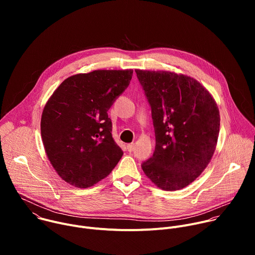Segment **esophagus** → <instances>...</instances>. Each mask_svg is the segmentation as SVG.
I'll list each match as a JSON object with an SVG mask.
<instances>
[{"label": "esophagus", "instance_id": "34e87169", "mask_svg": "<svg viewBox=\"0 0 255 255\" xmlns=\"http://www.w3.org/2000/svg\"><path fill=\"white\" fill-rule=\"evenodd\" d=\"M134 147H135V144L134 143H131V144H128L127 145V149H128V151H133L134 150Z\"/></svg>", "mask_w": 255, "mask_h": 255}]
</instances>
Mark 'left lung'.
<instances>
[{
	"instance_id": "left-lung-1",
	"label": "left lung",
	"mask_w": 255,
	"mask_h": 255,
	"mask_svg": "<svg viewBox=\"0 0 255 255\" xmlns=\"http://www.w3.org/2000/svg\"><path fill=\"white\" fill-rule=\"evenodd\" d=\"M135 71L151 106L155 131V150L142 169L163 191L184 189L212 159L219 137V108L192 77L166 70Z\"/></svg>"
}]
</instances>
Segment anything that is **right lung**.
I'll use <instances>...</instances> for the list:
<instances>
[{"label":"right lung","mask_w":255,"mask_h":255,"mask_svg":"<svg viewBox=\"0 0 255 255\" xmlns=\"http://www.w3.org/2000/svg\"><path fill=\"white\" fill-rule=\"evenodd\" d=\"M133 69H97L65 79L46 102L41 137L57 174L90 188L111 173L123 151L112 137L108 110L129 86Z\"/></svg>","instance_id":"right-lung-1"}]
</instances>
